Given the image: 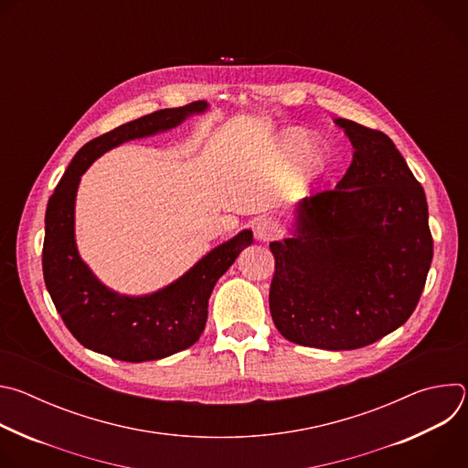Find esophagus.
I'll list each match as a JSON object with an SVG mask.
<instances>
[{"mask_svg": "<svg viewBox=\"0 0 468 468\" xmlns=\"http://www.w3.org/2000/svg\"><path fill=\"white\" fill-rule=\"evenodd\" d=\"M280 233H282V226L272 217H262L255 222V237L259 240H274L276 237H280Z\"/></svg>", "mask_w": 468, "mask_h": 468, "instance_id": "obj_1", "label": "esophagus"}]
</instances>
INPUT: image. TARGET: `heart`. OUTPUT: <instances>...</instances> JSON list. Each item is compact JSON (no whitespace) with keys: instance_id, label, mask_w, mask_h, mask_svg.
I'll return each instance as SVG.
<instances>
[{"instance_id":"heart-1","label":"heart","mask_w":468,"mask_h":468,"mask_svg":"<svg viewBox=\"0 0 468 468\" xmlns=\"http://www.w3.org/2000/svg\"><path fill=\"white\" fill-rule=\"evenodd\" d=\"M305 148H307V141L300 131H291V133H287V135H283L282 141H280V152L287 159H296L298 155H302L305 152ZM307 161L313 166L320 165V161H322L320 152L316 148H309L307 150Z\"/></svg>"}]
</instances>
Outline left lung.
<instances>
[{"label":"left lung","instance_id":"8db88e82","mask_svg":"<svg viewBox=\"0 0 468 468\" xmlns=\"http://www.w3.org/2000/svg\"><path fill=\"white\" fill-rule=\"evenodd\" d=\"M354 161L335 188L305 197L296 235L271 242V314L291 343L368 346L415 311L433 259L422 185L378 129L337 118Z\"/></svg>","mask_w":468,"mask_h":468}]
</instances>
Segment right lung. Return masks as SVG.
Listing matches in <instances>:
<instances>
[{"label":"right lung","mask_w":468,"mask_h":468,"mask_svg":"<svg viewBox=\"0 0 468 468\" xmlns=\"http://www.w3.org/2000/svg\"><path fill=\"white\" fill-rule=\"evenodd\" d=\"M207 109L192 101L127 122L87 143L66 168L46 209L42 271L46 289L64 325L89 350L127 363L155 361L192 346L207 322V302L218 278L253 242L250 229L209 251L166 289L141 298L103 287L81 261L74 240L76 192L85 170L107 150L154 135Z\"/></svg>","instance_id":"right-lung-1"}]
</instances>
